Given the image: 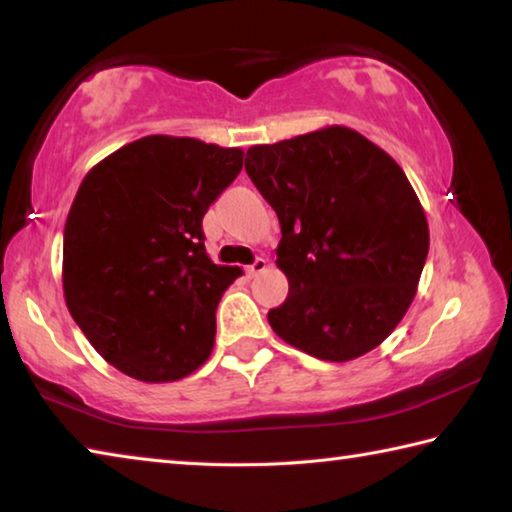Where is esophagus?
Returning a JSON list of instances; mask_svg holds the SVG:
<instances>
[{
    "mask_svg": "<svg viewBox=\"0 0 512 512\" xmlns=\"http://www.w3.org/2000/svg\"><path fill=\"white\" fill-rule=\"evenodd\" d=\"M266 268H268V262H266V259H264V257H257L255 262L248 266V275H257V273L266 271Z\"/></svg>",
    "mask_w": 512,
    "mask_h": 512,
    "instance_id": "esophagus-1",
    "label": "esophagus"
}]
</instances>
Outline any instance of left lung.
I'll use <instances>...</instances> for the list:
<instances>
[{"label": "left lung", "instance_id": "obj_1", "mask_svg": "<svg viewBox=\"0 0 512 512\" xmlns=\"http://www.w3.org/2000/svg\"><path fill=\"white\" fill-rule=\"evenodd\" d=\"M246 171L280 219L289 296L273 332L323 361L375 350L404 318L429 253L418 194L391 155L348 126L250 146Z\"/></svg>", "mask_w": 512, "mask_h": 512}]
</instances>
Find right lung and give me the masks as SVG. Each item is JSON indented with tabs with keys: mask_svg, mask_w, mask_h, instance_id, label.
Segmentation results:
<instances>
[{
	"mask_svg": "<svg viewBox=\"0 0 512 512\" xmlns=\"http://www.w3.org/2000/svg\"><path fill=\"white\" fill-rule=\"evenodd\" d=\"M244 151L146 135L88 171L65 221L63 293L110 366L164 384L210 359L216 305L244 273L205 253L203 216Z\"/></svg>",
	"mask_w": 512,
	"mask_h": 512,
	"instance_id": "add662e5",
	"label": "right lung"
}]
</instances>
